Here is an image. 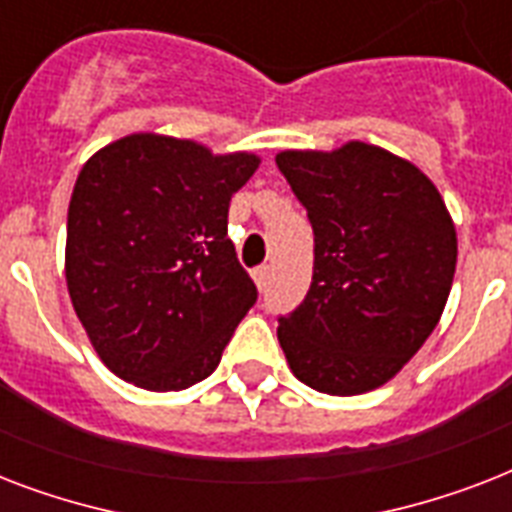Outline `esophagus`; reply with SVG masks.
Instances as JSON below:
<instances>
[{
    "label": "esophagus",
    "instance_id": "34e87169",
    "mask_svg": "<svg viewBox=\"0 0 512 512\" xmlns=\"http://www.w3.org/2000/svg\"><path fill=\"white\" fill-rule=\"evenodd\" d=\"M252 276H255L257 289H265L268 287V281H271V265H260V268L252 271Z\"/></svg>",
    "mask_w": 512,
    "mask_h": 512
}]
</instances>
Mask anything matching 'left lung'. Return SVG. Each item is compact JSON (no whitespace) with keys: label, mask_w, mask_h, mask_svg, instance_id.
<instances>
[{"label":"left lung","mask_w":512,"mask_h":512,"mask_svg":"<svg viewBox=\"0 0 512 512\" xmlns=\"http://www.w3.org/2000/svg\"><path fill=\"white\" fill-rule=\"evenodd\" d=\"M276 164L313 225L311 289L279 316L284 356L319 393L380 388L444 313L457 265L444 199L414 164L358 140Z\"/></svg>","instance_id":"obj_1"}]
</instances>
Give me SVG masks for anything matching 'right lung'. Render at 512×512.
Returning a JSON list of instances; mask_svg holds the SVG:
<instances>
[{"mask_svg": "<svg viewBox=\"0 0 512 512\" xmlns=\"http://www.w3.org/2000/svg\"><path fill=\"white\" fill-rule=\"evenodd\" d=\"M257 164L130 135L82 167L68 204V295L116 377L185 390L215 372L257 300L228 239L231 196Z\"/></svg>", "mask_w": 512, "mask_h": 512, "instance_id": "right-lung-1", "label": "right lung"}]
</instances>
